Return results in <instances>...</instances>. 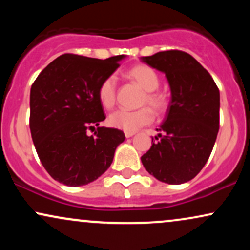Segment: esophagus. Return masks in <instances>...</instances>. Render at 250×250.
I'll use <instances>...</instances> for the list:
<instances>
[{"mask_svg":"<svg viewBox=\"0 0 250 250\" xmlns=\"http://www.w3.org/2000/svg\"><path fill=\"white\" fill-rule=\"evenodd\" d=\"M125 137H127V139H129V137L134 136L135 133H130V131H125Z\"/></svg>","mask_w":250,"mask_h":250,"instance_id":"obj_1","label":"esophagus"}]
</instances>
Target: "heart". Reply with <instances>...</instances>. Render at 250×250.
Instances as JSON below:
<instances>
[{
	"mask_svg": "<svg viewBox=\"0 0 250 250\" xmlns=\"http://www.w3.org/2000/svg\"><path fill=\"white\" fill-rule=\"evenodd\" d=\"M127 76L133 80L136 84H139L142 90H145L140 104L148 105L149 108L143 107L134 111L115 110L109 115L108 123L114 128L134 133L141 127L153 122L154 114L151 110L156 114H161L166 109L167 103L161 94L155 91L160 85V79L156 71L151 69L150 67L145 64L135 65L128 70ZM97 96L103 108L110 109L114 107L116 100L115 77L108 76L107 79L103 80L97 90Z\"/></svg>",
	"mask_w": 250,
	"mask_h": 250,
	"instance_id": "obj_1",
	"label": "heart"
}]
</instances>
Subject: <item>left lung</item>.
Returning a JSON list of instances; mask_svg holds the SVG:
<instances>
[{
  "instance_id": "1",
  "label": "left lung",
  "mask_w": 250,
  "mask_h": 250,
  "mask_svg": "<svg viewBox=\"0 0 250 250\" xmlns=\"http://www.w3.org/2000/svg\"><path fill=\"white\" fill-rule=\"evenodd\" d=\"M141 60L165 74L171 94L165 121L156 129L158 141L151 139L142 165L161 182H188L208 161L216 141L219 88L210 74L185 51H160Z\"/></svg>"
}]
</instances>
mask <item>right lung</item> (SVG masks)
Wrapping results in <instances>:
<instances>
[{"instance_id":"right-lung-1","label":"right lung","mask_w":250,"mask_h":250,"mask_svg":"<svg viewBox=\"0 0 250 250\" xmlns=\"http://www.w3.org/2000/svg\"><path fill=\"white\" fill-rule=\"evenodd\" d=\"M125 57L99 60L64 54L49 63L31 85V139L54 180L79 187L110 167L125 136L119 129L99 127L105 116L97 90ZM95 128L94 135L86 134Z\"/></svg>"}]
</instances>
